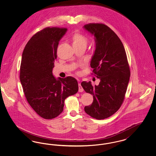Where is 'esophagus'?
I'll return each instance as SVG.
<instances>
[{"mask_svg": "<svg viewBox=\"0 0 156 156\" xmlns=\"http://www.w3.org/2000/svg\"><path fill=\"white\" fill-rule=\"evenodd\" d=\"M78 88H79V92H83V88L82 87L81 85V83H78Z\"/></svg>", "mask_w": 156, "mask_h": 156, "instance_id": "esophagus-1", "label": "esophagus"}]
</instances>
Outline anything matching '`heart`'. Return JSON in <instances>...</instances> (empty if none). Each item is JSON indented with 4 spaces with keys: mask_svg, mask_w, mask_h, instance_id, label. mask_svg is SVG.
Returning <instances> with one entry per match:
<instances>
[{
    "mask_svg": "<svg viewBox=\"0 0 156 156\" xmlns=\"http://www.w3.org/2000/svg\"><path fill=\"white\" fill-rule=\"evenodd\" d=\"M73 45H85L87 46L88 43V39L84 36L76 33L73 37Z\"/></svg>",
    "mask_w": 156,
    "mask_h": 156,
    "instance_id": "obj_1",
    "label": "heart"
}]
</instances>
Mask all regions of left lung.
<instances>
[{"label": "left lung", "mask_w": 156, "mask_h": 156, "mask_svg": "<svg viewBox=\"0 0 156 156\" xmlns=\"http://www.w3.org/2000/svg\"><path fill=\"white\" fill-rule=\"evenodd\" d=\"M83 28L94 36L95 50L90 61L95 76L100 80L93 87L90 82H82L85 91L93 95V102L85 112L95 119L110 117L123 102L130 71L124 46L116 34L101 23H89Z\"/></svg>", "instance_id": "8db88e82"}]
</instances>
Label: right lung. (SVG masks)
I'll use <instances>...</instances> for the list:
<instances>
[{"instance_id": "right-lung-1", "label": "right lung", "mask_w": 156, "mask_h": 156, "mask_svg": "<svg viewBox=\"0 0 156 156\" xmlns=\"http://www.w3.org/2000/svg\"><path fill=\"white\" fill-rule=\"evenodd\" d=\"M67 29L47 27L30 39L23 50L20 80L26 99L41 118L54 119L63 111L64 101L78 90L72 76L55 78L52 75L59 40Z\"/></svg>"}]
</instances>
